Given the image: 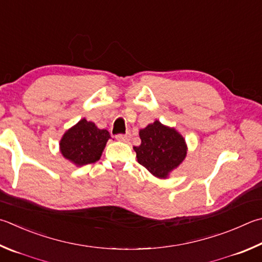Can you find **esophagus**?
Masks as SVG:
<instances>
[{
	"label": "esophagus",
	"instance_id": "1",
	"mask_svg": "<svg viewBox=\"0 0 262 262\" xmlns=\"http://www.w3.org/2000/svg\"><path fill=\"white\" fill-rule=\"evenodd\" d=\"M116 139L118 141H121V142H128L130 139V135L129 134H118V135H116Z\"/></svg>",
	"mask_w": 262,
	"mask_h": 262
}]
</instances>
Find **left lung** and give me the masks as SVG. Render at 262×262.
Segmentation results:
<instances>
[{
  "instance_id": "8db88e82",
  "label": "left lung",
  "mask_w": 262,
  "mask_h": 262,
  "mask_svg": "<svg viewBox=\"0 0 262 262\" xmlns=\"http://www.w3.org/2000/svg\"><path fill=\"white\" fill-rule=\"evenodd\" d=\"M140 137L141 144L134 146L137 161L157 178H167L187 156L183 137L157 120L141 129Z\"/></svg>"
}]
</instances>
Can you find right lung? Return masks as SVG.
I'll return each instance as SVG.
<instances>
[{"label":"right lung","mask_w":262,"mask_h":262,"mask_svg":"<svg viewBox=\"0 0 262 262\" xmlns=\"http://www.w3.org/2000/svg\"><path fill=\"white\" fill-rule=\"evenodd\" d=\"M108 139L106 129H98L94 122L82 119L64 134L61 155L78 166L93 164L101 158Z\"/></svg>","instance_id":"add662e5"}]
</instances>
